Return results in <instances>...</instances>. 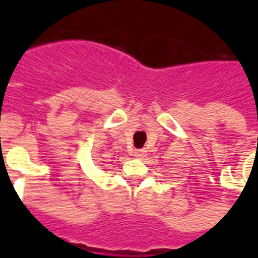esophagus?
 <instances>
[{
	"label": "esophagus",
	"instance_id": "34e87169",
	"mask_svg": "<svg viewBox=\"0 0 258 258\" xmlns=\"http://www.w3.org/2000/svg\"><path fill=\"white\" fill-rule=\"evenodd\" d=\"M146 155V151L145 150H134V156L136 157H143Z\"/></svg>",
	"mask_w": 258,
	"mask_h": 258
}]
</instances>
